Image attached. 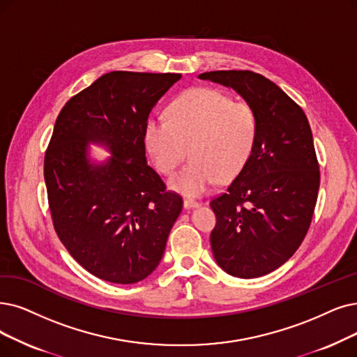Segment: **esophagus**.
<instances>
[{
  "instance_id": "1",
  "label": "esophagus",
  "mask_w": 357,
  "mask_h": 357,
  "mask_svg": "<svg viewBox=\"0 0 357 357\" xmlns=\"http://www.w3.org/2000/svg\"><path fill=\"white\" fill-rule=\"evenodd\" d=\"M183 205H184V208H186V209H192V208H197V206L201 205V204L196 202V201H193V199H184Z\"/></svg>"
}]
</instances>
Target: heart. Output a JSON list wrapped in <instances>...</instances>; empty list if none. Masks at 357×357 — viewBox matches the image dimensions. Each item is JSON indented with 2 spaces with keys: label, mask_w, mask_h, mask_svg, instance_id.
Returning <instances> with one entry per match:
<instances>
[{
  "label": "heart",
  "mask_w": 357,
  "mask_h": 357,
  "mask_svg": "<svg viewBox=\"0 0 357 357\" xmlns=\"http://www.w3.org/2000/svg\"><path fill=\"white\" fill-rule=\"evenodd\" d=\"M259 120L246 101H233L211 88H193L176 98L168 119L151 117L145 144L161 173L171 174L186 158L192 162L169 178V188L186 196H201L220 178H233L255 151Z\"/></svg>",
  "instance_id": "obj_1"
}]
</instances>
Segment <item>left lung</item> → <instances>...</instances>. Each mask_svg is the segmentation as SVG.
Listing matches in <instances>:
<instances>
[{"mask_svg":"<svg viewBox=\"0 0 357 357\" xmlns=\"http://www.w3.org/2000/svg\"><path fill=\"white\" fill-rule=\"evenodd\" d=\"M234 89L259 120L248 165L212 199L213 258L227 274L256 278L287 262L309 230L319 190V165L303 109L274 82L249 70L197 76Z\"/></svg>","mask_w":357,"mask_h":357,"instance_id":"1","label":"left lung"}]
</instances>
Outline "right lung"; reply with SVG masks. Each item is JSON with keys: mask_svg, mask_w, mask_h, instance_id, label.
<instances>
[{"mask_svg": "<svg viewBox=\"0 0 357 357\" xmlns=\"http://www.w3.org/2000/svg\"><path fill=\"white\" fill-rule=\"evenodd\" d=\"M178 73L111 71L56 117L44 177L54 228L73 259L108 282L133 284L162 259L183 208L146 162L145 127ZM112 153L93 163L89 144Z\"/></svg>", "mask_w": 357, "mask_h": 357, "instance_id": "add662e5", "label": "right lung"}]
</instances>
